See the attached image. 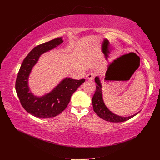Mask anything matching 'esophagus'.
Returning a JSON list of instances; mask_svg holds the SVG:
<instances>
[{"label": "esophagus", "instance_id": "esophagus-1", "mask_svg": "<svg viewBox=\"0 0 160 160\" xmlns=\"http://www.w3.org/2000/svg\"><path fill=\"white\" fill-rule=\"evenodd\" d=\"M95 74L94 73H89L86 75V78L88 79V80H93L95 78Z\"/></svg>", "mask_w": 160, "mask_h": 160}]
</instances>
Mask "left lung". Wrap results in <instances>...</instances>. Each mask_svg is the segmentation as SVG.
I'll list each match as a JSON object with an SVG mask.
<instances>
[{"label":"left lung","instance_id":"1","mask_svg":"<svg viewBox=\"0 0 160 160\" xmlns=\"http://www.w3.org/2000/svg\"><path fill=\"white\" fill-rule=\"evenodd\" d=\"M95 81L97 83L96 91L93 97V98H92V104H93L94 112L97 114L98 116L100 117V118H102V119L109 122H121L129 120L130 119L132 118L133 117L136 115L138 113H137L132 116L124 117L117 115L112 113L111 111L109 110L103 101L102 86L98 77L95 78Z\"/></svg>","mask_w":160,"mask_h":160}]
</instances>
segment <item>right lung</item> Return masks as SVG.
<instances>
[{
  "instance_id": "right-lung-1",
  "label": "right lung",
  "mask_w": 160,
  "mask_h": 160,
  "mask_svg": "<svg viewBox=\"0 0 160 160\" xmlns=\"http://www.w3.org/2000/svg\"><path fill=\"white\" fill-rule=\"evenodd\" d=\"M63 42L62 38H58L33 48L23 60L16 79L15 90L22 106L27 112L39 118H50L61 113L68 105L74 91L85 82V79L66 78L51 92L41 97L34 96L30 92L28 79L32 67L42 54Z\"/></svg>"
}]
</instances>
